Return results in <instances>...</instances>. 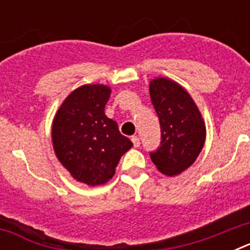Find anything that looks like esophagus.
<instances>
[{"instance_id":"esophagus-1","label":"esophagus","mask_w":250,"mask_h":250,"mask_svg":"<svg viewBox=\"0 0 250 250\" xmlns=\"http://www.w3.org/2000/svg\"><path fill=\"white\" fill-rule=\"evenodd\" d=\"M131 141H132V144H134V146H135V147L140 146V139H139L138 136H132Z\"/></svg>"}]
</instances>
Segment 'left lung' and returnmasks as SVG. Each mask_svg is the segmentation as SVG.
Segmentation results:
<instances>
[{
	"mask_svg": "<svg viewBox=\"0 0 250 250\" xmlns=\"http://www.w3.org/2000/svg\"><path fill=\"white\" fill-rule=\"evenodd\" d=\"M149 90L161 129L160 146L150 158L164 175H178L193 165L204 146V120L190 95L175 81L158 77L150 81Z\"/></svg>",
	"mask_w": 250,
	"mask_h": 250,
	"instance_id": "left-lung-1",
	"label": "left lung"
}]
</instances>
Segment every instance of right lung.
Listing matches in <instances>:
<instances>
[{
	"mask_svg": "<svg viewBox=\"0 0 250 250\" xmlns=\"http://www.w3.org/2000/svg\"><path fill=\"white\" fill-rule=\"evenodd\" d=\"M111 94L106 85H83L68 95L52 123V144L60 163L77 182L101 185L114 176L132 146L118 123L105 115Z\"/></svg>",
	"mask_w": 250,
	"mask_h": 250,
	"instance_id": "add662e5",
	"label": "right lung"
}]
</instances>
